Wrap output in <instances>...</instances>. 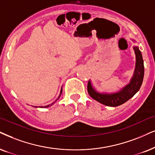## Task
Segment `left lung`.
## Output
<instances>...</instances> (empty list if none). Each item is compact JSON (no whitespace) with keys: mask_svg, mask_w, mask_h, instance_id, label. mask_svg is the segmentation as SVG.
Masks as SVG:
<instances>
[{"mask_svg":"<svg viewBox=\"0 0 155 155\" xmlns=\"http://www.w3.org/2000/svg\"><path fill=\"white\" fill-rule=\"evenodd\" d=\"M132 41L136 42L134 39H132ZM133 48L136 57V62H135L134 74L132 77L131 78L130 83L126 84L118 91L107 93V92H99L97 91V89L92 85L91 80H89L87 89L90 97L104 105L114 107L123 104L129 99H130L140 90L144 74V61L139 47L134 46Z\"/></svg>","mask_w":155,"mask_h":155,"instance_id":"8db88e82","label":"left lung"}]
</instances>
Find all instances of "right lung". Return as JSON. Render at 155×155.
<instances>
[{
  "mask_svg": "<svg viewBox=\"0 0 155 155\" xmlns=\"http://www.w3.org/2000/svg\"><path fill=\"white\" fill-rule=\"evenodd\" d=\"M61 93H62V87H61V91H60V94H59V96H58V97L57 98V99H56V100H55V101H54V102L51 104H48V105H46V106H45V107H43V106H41V108H43V107H44H44H45V108H46V107H51V106H52L53 104H54L55 102H56V101L58 100V99H59L60 97H61ZM33 107H34V106H33Z\"/></svg>",
  "mask_w": 155,
  "mask_h": 155,
  "instance_id": "right-lung-1",
  "label": "right lung"
}]
</instances>
